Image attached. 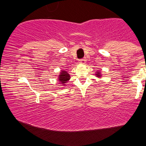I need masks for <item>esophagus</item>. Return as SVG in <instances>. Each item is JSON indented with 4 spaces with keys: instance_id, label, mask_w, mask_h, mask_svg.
<instances>
[{
    "instance_id": "esophagus-1",
    "label": "esophagus",
    "mask_w": 146,
    "mask_h": 146,
    "mask_svg": "<svg viewBox=\"0 0 146 146\" xmlns=\"http://www.w3.org/2000/svg\"><path fill=\"white\" fill-rule=\"evenodd\" d=\"M86 60L85 58H82V59H81V60H80V63L84 64L86 63Z\"/></svg>"
}]
</instances>
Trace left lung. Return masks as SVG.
Listing matches in <instances>:
<instances>
[{
	"label": "left lung",
	"mask_w": 146,
	"mask_h": 146,
	"mask_svg": "<svg viewBox=\"0 0 146 146\" xmlns=\"http://www.w3.org/2000/svg\"><path fill=\"white\" fill-rule=\"evenodd\" d=\"M95 76H97V78H102V71H97L95 73Z\"/></svg>",
	"instance_id": "1"
}]
</instances>
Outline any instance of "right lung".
Masks as SVG:
<instances>
[{
	"instance_id": "1",
	"label": "right lung",
	"mask_w": 146,
	"mask_h": 146,
	"mask_svg": "<svg viewBox=\"0 0 146 146\" xmlns=\"http://www.w3.org/2000/svg\"><path fill=\"white\" fill-rule=\"evenodd\" d=\"M71 78V76L70 74L68 73V71L66 70H60V72L59 73V75L58 76V80L59 83L62 84V86H65L67 84L66 83L69 82Z\"/></svg>"
}]
</instances>
